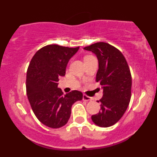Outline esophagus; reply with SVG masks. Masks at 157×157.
I'll return each instance as SVG.
<instances>
[{"mask_svg":"<svg viewBox=\"0 0 157 157\" xmlns=\"http://www.w3.org/2000/svg\"><path fill=\"white\" fill-rule=\"evenodd\" d=\"M82 100H85V101H91V100H92V98L90 97L86 96V94H83V96H82Z\"/></svg>","mask_w":157,"mask_h":157,"instance_id":"1","label":"esophagus"}]
</instances>
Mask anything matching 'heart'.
<instances>
[{
	"instance_id": "1",
	"label": "heart",
	"mask_w": 157,
	"mask_h": 157,
	"mask_svg": "<svg viewBox=\"0 0 157 157\" xmlns=\"http://www.w3.org/2000/svg\"><path fill=\"white\" fill-rule=\"evenodd\" d=\"M91 57H93L92 56H90V55H88V56H86V57H84V60H89V59L91 58Z\"/></svg>"
}]
</instances>
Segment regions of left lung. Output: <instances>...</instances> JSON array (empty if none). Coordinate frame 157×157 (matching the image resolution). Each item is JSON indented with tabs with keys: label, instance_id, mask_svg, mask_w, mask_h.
Segmentation results:
<instances>
[{
	"label": "left lung",
	"instance_id": "left-lung-1",
	"mask_svg": "<svg viewBox=\"0 0 157 157\" xmlns=\"http://www.w3.org/2000/svg\"><path fill=\"white\" fill-rule=\"evenodd\" d=\"M84 49L97 56L99 68L96 81L103 90V96L100 100V111L92 115L91 120L100 127H110L121 119L130 102V69L121 52L109 44L96 43Z\"/></svg>",
	"mask_w": 157,
	"mask_h": 157
}]
</instances>
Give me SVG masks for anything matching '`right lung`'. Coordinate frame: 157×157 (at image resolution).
Masks as SVG:
<instances>
[{"label":"right lung","instance_id":"right-lung-1","mask_svg":"<svg viewBox=\"0 0 157 157\" xmlns=\"http://www.w3.org/2000/svg\"><path fill=\"white\" fill-rule=\"evenodd\" d=\"M80 47L48 45L32 57L26 74V94L36 117L45 125L58 128L67 123L71 106L82 99L80 91L63 95L57 88L59 77L65 76L70 59Z\"/></svg>","mask_w":157,"mask_h":157}]
</instances>
